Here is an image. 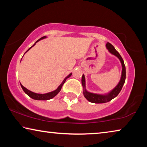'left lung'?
<instances>
[{"instance_id": "1", "label": "left lung", "mask_w": 147, "mask_h": 147, "mask_svg": "<svg viewBox=\"0 0 147 147\" xmlns=\"http://www.w3.org/2000/svg\"><path fill=\"white\" fill-rule=\"evenodd\" d=\"M106 48L108 50L109 52L111 53L113 55L117 57V58L120 59L122 65V74L121 78L120 80L119 84H117L115 88H114L112 91L109 92L108 94L103 95V94H98L95 93H92L90 92H88L86 89V80H85V76L83 74L82 77V84L83 88H84V95L85 98L88 101L91 102L92 103H96V104H101V103H105L108 102L112 100L113 98L116 97L118 95L119 93H120L121 91L122 88L124 85V82H125L126 80V68L125 65H124V63L123 58L121 56L120 54L116 51L114 47L109 43H107L106 44Z\"/></svg>"}]
</instances>
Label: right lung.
<instances>
[{
    "instance_id": "obj_1",
    "label": "right lung",
    "mask_w": 147,
    "mask_h": 147,
    "mask_svg": "<svg viewBox=\"0 0 147 147\" xmlns=\"http://www.w3.org/2000/svg\"><path fill=\"white\" fill-rule=\"evenodd\" d=\"M44 38H46V36L42 37V38H41L40 39H38V40L36 42V43H37V42L39 41V40H41V39H44ZM36 43H35V44L33 46H32V47H30V48L28 49V51H28L32 47H34V46L35 45H36ZM27 51H26V52H27ZM71 74H72V73L69 74L67 76L65 77V79L63 80V81L62 82V83L60 84V85H59V86L58 87V88H57V89H56V90H54V91H52V92H50V93H45V94L35 93H34V92H32L31 91H30V90H28V89H27L26 88H24V87L23 86H22L21 84V86L22 89H23V91H24V93L28 94V95L30 96V97H31L32 98H33V99H35V100H49V99L53 98V97H54V96H55L57 94H58V93H59V91H60L61 89V88H62V86H63V84L65 83V82L66 81V80L67 79V78H69V77H70V76H71Z\"/></svg>"
}]
</instances>
